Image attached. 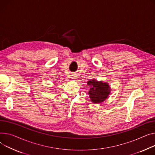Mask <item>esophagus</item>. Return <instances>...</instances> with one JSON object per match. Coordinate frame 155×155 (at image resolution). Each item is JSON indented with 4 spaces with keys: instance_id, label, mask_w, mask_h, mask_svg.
<instances>
[{
    "instance_id": "obj_1",
    "label": "esophagus",
    "mask_w": 155,
    "mask_h": 155,
    "mask_svg": "<svg viewBox=\"0 0 155 155\" xmlns=\"http://www.w3.org/2000/svg\"><path fill=\"white\" fill-rule=\"evenodd\" d=\"M77 78V75H76V74H74L71 75V78L72 79H76Z\"/></svg>"
}]
</instances>
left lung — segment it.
I'll return each mask as SVG.
<instances>
[{"instance_id": "obj_1", "label": "left lung", "mask_w": 155, "mask_h": 155, "mask_svg": "<svg viewBox=\"0 0 155 155\" xmlns=\"http://www.w3.org/2000/svg\"><path fill=\"white\" fill-rule=\"evenodd\" d=\"M87 85L90 87L88 91L90 100L94 104H100L104 101L111 91L110 85L107 82L92 79L87 82Z\"/></svg>"}]
</instances>
